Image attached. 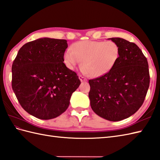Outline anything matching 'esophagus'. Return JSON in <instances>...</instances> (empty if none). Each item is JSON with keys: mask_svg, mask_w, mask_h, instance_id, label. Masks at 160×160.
<instances>
[{"mask_svg": "<svg viewBox=\"0 0 160 160\" xmlns=\"http://www.w3.org/2000/svg\"><path fill=\"white\" fill-rule=\"evenodd\" d=\"M79 79L80 80V81H81V82H86V81L87 80V78H85L84 77L82 76H79Z\"/></svg>", "mask_w": 160, "mask_h": 160, "instance_id": "esophagus-1", "label": "esophagus"}]
</instances>
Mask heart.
<instances>
[{
    "mask_svg": "<svg viewBox=\"0 0 160 160\" xmlns=\"http://www.w3.org/2000/svg\"><path fill=\"white\" fill-rule=\"evenodd\" d=\"M120 48L112 42L84 40L74 43L72 50L63 55L69 69H73L82 61V71L92 77H101L112 69L119 58Z\"/></svg>",
    "mask_w": 160,
    "mask_h": 160,
    "instance_id": "heart-1",
    "label": "heart"
}]
</instances>
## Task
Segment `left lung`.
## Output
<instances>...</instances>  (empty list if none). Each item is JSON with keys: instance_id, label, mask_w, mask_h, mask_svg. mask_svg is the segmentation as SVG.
<instances>
[{"instance_id": "obj_1", "label": "left lung", "mask_w": 160, "mask_h": 160, "mask_svg": "<svg viewBox=\"0 0 160 160\" xmlns=\"http://www.w3.org/2000/svg\"><path fill=\"white\" fill-rule=\"evenodd\" d=\"M120 48V57L106 75L89 80L92 110L102 118L118 121L133 115L142 105L150 83L147 58L134 43L110 38Z\"/></svg>"}]
</instances>
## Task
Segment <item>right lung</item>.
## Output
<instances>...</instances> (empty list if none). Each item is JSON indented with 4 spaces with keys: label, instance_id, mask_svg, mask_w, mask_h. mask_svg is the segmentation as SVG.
<instances>
[{
    "label": "right lung",
    "instance_id": "1",
    "mask_svg": "<svg viewBox=\"0 0 160 160\" xmlns=\"http://www.w3.org/2000/svg\"><path fill=\"white\" fill-rule=\"evenodd\" d=\"M65 39L40 38L19 50L12 65V88L21 106L40 119L58 117L68 109L80 80L63 62Z\"/></svg>",
    "mask_w": 160,
    "mask_h": 160
}]
</instances>
